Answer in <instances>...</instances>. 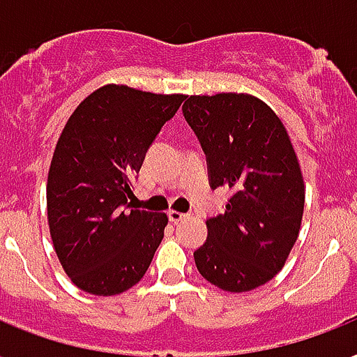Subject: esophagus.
Wrapping results in <instances>:
<instances>
[{
	"label": "esophagus",
	"mask_w": 357,
	"mask_h": 357,
	"mask_svg": "<svg viewBox=\"0 0 357 357\" xmlns=\"http://www.w3.org/2000/svg\"><path fill=\"white\" fill-rule=\"evenodd\" d=\"M167 216H169V222H173V223H178V222H182V220H186V214L176 212V210H169V212H167Z\"/></svg>",
	"instance_id": "1"
}]
</instances>
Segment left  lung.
<instances>
[{
  "mask_svg": "<svg viewBox=\"0 0 357 357\" xmlns=\"http://www.w3.org/2000/svg\"><path fill=\"white\" fill-rule=\"evenodd\" d=\"M182 113L206 154L210 188L231 190L225 212L206 220L195 266L222 291H253L284 266L302 225L305 186L291 137L272 107L244 93L188 96Z\"/></svg>",
  "mask_w": 357,
  "mask_h": 357,
  "instance_id": "obj_1",
  "label": "left lung"
}]
</instances>
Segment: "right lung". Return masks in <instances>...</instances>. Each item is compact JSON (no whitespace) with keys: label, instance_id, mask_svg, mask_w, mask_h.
<instances>
[{"label":"right lung","instance_id":"obj_1","mask_svg":"<svg viewBox=\"0 0 357 357\" xmlns=\"http://www.w3.org/2000/svg\"><path fill=\"white\" fill-rule=\"evenodd\" d=\"M184 98L104 85L66 121L50 165L46 203L55 253L82 291L115 296L151 266L167 216L130 210L128 197L149 147Z\"/></svg>","mask_w":357,"mask_h":357}]
</instances>
